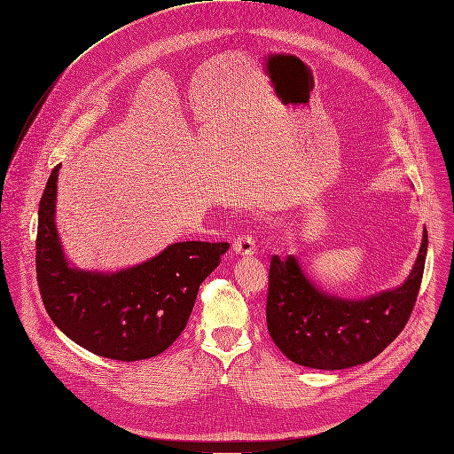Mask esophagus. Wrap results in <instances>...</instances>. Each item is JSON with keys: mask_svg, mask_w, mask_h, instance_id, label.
Wrapping results in <instances>:
<instances>
[{"mask_svg": "<svg viewBox=\"0 0 454 454\" xmlns=\"http://www.w3.org/2000/svg\"><path fill=\"white\" fill-rule=\"evenodd\" d=\"M231 249L239 256H251L254 253V240L251 235H239L235 237Z\"/></svg>", "mask_w": 454, "mask_h": 454, "instance_id": "1", "label": "esophagus"}]
</instances>
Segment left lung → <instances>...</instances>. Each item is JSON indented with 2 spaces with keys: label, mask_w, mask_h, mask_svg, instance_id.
<instances>
[{
  "label": "left lung",
  "mask_w": 454,
  "mask_h": 454,
  "mask_svg": "<svg viewBox=\"0 0 454 454\" xmlns=\"http://www.w3.org/2000/svg\"><path fill=\"white\" fill-rule=\"evenodd\" d=\"M427 231L415 265L395 290L353 301L328 295L301 270L294 254H272L267 290V330L294 364L337 371L376 358L406 326L420 288Z\"/></svg>",
  "instance_id": "8db88e82"
}]
</instances>
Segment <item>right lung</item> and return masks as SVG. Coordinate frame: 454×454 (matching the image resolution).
<instances>
[{
  "instance_id": "right-lung-1",
  "label": "right lung",
  "mask_w": 454,
  "mask_h": 454,
  "mask_svg": "<svg viewBox=\"0 0 454 454\" xmlns=\"http://www.w3.org/2000/svg\"><path fill=\"white\" fill-rule=\"evenodd\" d=\"M59 166L39 203L37 283L57 328L87 351L121 362L164 353L185 330L200 285L228 242H176L137 267L112 274L78 270L64 258L55 228Z\"/></svg>"
}]
</instances>
